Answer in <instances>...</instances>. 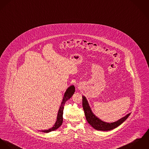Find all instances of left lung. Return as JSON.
Masks as SVG:
<instances>
[{
	"label": "left lung",
	"mask_w": 149,
	"mask_h": 149,
	"mask_svg": "<svg viewBox=\"0 0 149 149\" xmlns=\"http://www.w3.org/2000/svg\"><path fill=\"white\" fill-rule=\"evenodd\" d=\"M82 106L86 118L88 123L94 129L100 131H109L114 129L125 122L131 114L129 113L127 114L114 122L107 123L102 120L93 113L88 102L84 96H82Z\"/></svg>",
	"instance_id": "1"
}]
</instances>
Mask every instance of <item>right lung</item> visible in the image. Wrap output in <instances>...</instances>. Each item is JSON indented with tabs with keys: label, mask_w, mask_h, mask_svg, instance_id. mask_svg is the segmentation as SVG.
<instances>
[{
	"label": "right lung",
	"mask_w": 149,
	"mask_h": 149,
	"mask_svg": "<svg viewBox=\"0 0 149 149\" xmlns=\"http://www.w3.org/2000/svg\"><path fill=\"white\" fill-rule=\"evenodd\" d=\"M75 90V87H74V85L70 86L67 89L66 91V92H65V93L63 95V98L62 99L61 106L59 109L58 115H57V118H56V122L55 123L54 125L52 126V127L50 128L48 130H41L40 132L48 133V132H52V131H54V130H56L57 129H58L62 125V124L63 123V109H64V105H65L67 100L70 99L73 95V94H74Z\"/></svg>",
	"instance_id": "add662e5"
}]
</instances>
